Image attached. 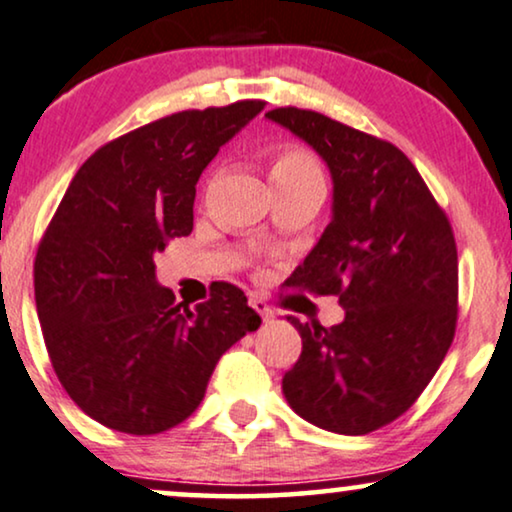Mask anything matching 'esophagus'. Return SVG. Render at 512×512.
I'll use <instances>...</instances> for the list:
<instances>
[{
	"label": "esophagus",
	"mask_w": 512,
	"mask_h": 512,
	"mask_svg": "<svg viewBox=\"0 0 512 512\" xmlns=\"http://www.w3.org/2000/svg\"><path fill=\"white\" fill-rule=\"evenodd\" d=\"M250 307H252V309H255V312H257V314H260L264 321L274 319V309H271V307H269V304L262 300V297H250Z\"/></svg>",
	"instance_id": "1"
}]
</instances>
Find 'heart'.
I'll return each instance as SVG.
<instances>
[{"label": "heart", "mask_w": 512, "mask_h": 512, "mask_svg": "<svg viewBox=\"0 0 512 512\" xmlns=\"http://www.w3.org/2000/svg\"><path fill=\"white\" fill-rule=\"evenodd\" d=\"M300 179H321V170L316 160L300 148H288L278 153L271 165V181H300Z\"/></svg>", "instance_id": "1"}]
</instances>
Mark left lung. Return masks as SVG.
<instances>
[{"mask_svg": "<svg viewBox=\"0 0 512 512\" xmlns=\"http://www.w3.org/2000/svg\"><path fill=\"white\" fill-rule=\"evenodd\" d=\"M269 120L307 141L333 177V217L293 286L338 295V326L300 323L302 354L283 375L290 409L316 428L368 435L392 423L437 373L458 319L449 217L397 146L302 108Z\"/></svg>", "mask_w": 512, "mask_h": 512, "instance_id": "8db88e82", "label": "left lung"}]
</instances>
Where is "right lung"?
<instances>
[{"label": "right lung", "mask_w": 512, "mask_h": 512, "mask_svg": "<svg viewBox=\"0 0 512 512\" xmlns=\"http://www.w3.org/2000/svg\"><path fill=\"white\" fill-rule=\"evenodd\" d=\"M264 101L181 111L87 158L44 231L35 302L51 366L80 409L127 435H158L205 397L217 361L260 328L219 281L189 309L155 281V252L193 231L196 184Z\"/></svg>", "instance_id": "obj_1"}]
</instances>
